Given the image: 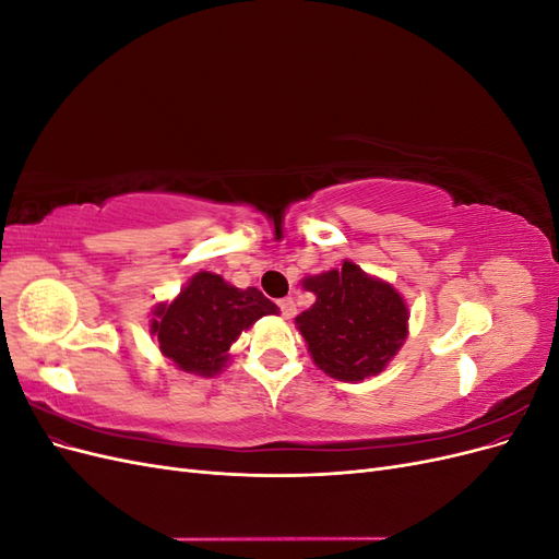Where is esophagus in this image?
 <instances>
[{"mask_svg": "<svg viewBox=\"0 0 559 559\" xmlns=\"http://www.w3.org/2000/svg\"><path fill=\"white\" fill-rule=\"evenodd\" d=\"M280 310H282V317L284 319H292L296 314V302L294 298H282L280 300Z\"/></svg>", "mask_w": 559, "mask_h": 559, "instance_id": "esophagus-1", "label": "esophagus"}]
</instances>
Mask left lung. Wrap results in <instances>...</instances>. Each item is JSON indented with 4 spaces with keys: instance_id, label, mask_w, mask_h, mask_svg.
<instances>
[{
    "instance_id": "1",
    "label": "left lung",
    "mask_w": 559,
    "mask_h": 559,
    "mask_svg": "<svg viewBox=\"0 0 559 559\" xmlns=\"http://www.w3.org/2000/svg\"><path fill=\"white\" fill-rule=\"evenodd\" d=\"M302 289L317 296L296 317L312 361L345 382L382 373L408 335V308L394 286L343 261V267L302 280Z\"/></svg>"
}]
</instances>
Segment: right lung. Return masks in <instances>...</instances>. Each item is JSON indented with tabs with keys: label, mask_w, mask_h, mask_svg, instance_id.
<instances>
[{
	"label": "right lung",
	"mask_w": 559,
	"mask_h": 559,
	"mask_svg": "<svg viewBox=\"0 0 559 559\" xmlns=\"http://www.w3.org/2000/svg\"><path fill=\"white\" fill-rule=\"evenodd\" d=\"M277 312L257 286L238 289L222 275L202 270L173 302H160L154 310L151 333L177 368L210 378L226 366L228 349L245 329Z\"/></svg>",
	"instance_id": "1"
}]
</instances>
